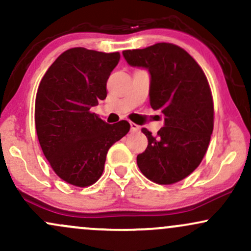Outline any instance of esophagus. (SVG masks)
Masks as SVG:
<instances>
[{
    "label": "esophagus",
    "mask_w": 251,
    "mask_h": 251,
    "mask_svg": "<svg viewBox=\"0 0 251 251\" xmlns=\"http://www.w3.org/2000/svg\"><path fill=\"white\" fill-rule=\"evenodd\" d=\"M129 125H131V131H138V129H139V126L137 125V124H134V123H129Z\"/></svg>",
    "instance_id": "esophagus-1"
}]
</instances>
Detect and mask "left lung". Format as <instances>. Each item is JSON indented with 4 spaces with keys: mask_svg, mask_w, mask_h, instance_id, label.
<instances>
[{
    "mask_svg": "<svg viewBox=\"0 0 251 251\" xmlns=\"http://www.w3.org/2000/svg\"><path fill=\"white\" fill-rule=\"evenodd\" d=\"M123 54L128 65L148 68L150 103L164 116V127L155 137L142 128L149 144L138 154V168L157 184L180 181L201 164L214 129V100L208 79L194 57L174 43H155Z\"/></svg>",
    "mask_w": 251,
    "mask_h": 251,
    "instance_id": "1",
    "label": "left lung"
}]
</instances>
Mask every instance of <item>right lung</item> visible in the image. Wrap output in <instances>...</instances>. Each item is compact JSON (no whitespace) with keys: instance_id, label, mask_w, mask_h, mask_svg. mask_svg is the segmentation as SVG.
Instances as JSON below:
<instances>
[{"instance_id":"1","label":"right lung","mask_w":251,"mask_h":251,"mask_svg":"<svg viewBox=\"0 0 251 251\" xmlns=\"http://www.w3.org/2000/svg\"><path fill=\"white\" fill-rule=\"evenodd\" d=\"M120 54L82 47L63 51L43 75L35 99L40 146L55 174L86 188L101 177L107 151L129 131L126 120L107 124L91 107L107 96L106 82Z\"/></svg>"}]
</instances>
